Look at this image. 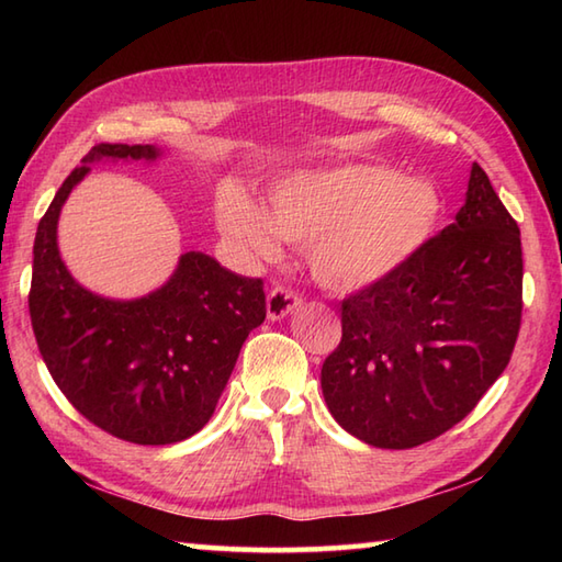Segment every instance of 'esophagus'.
<instances>
[{"mask_svg":"<svg viewBox=\"0 0 562 562\" xmlns=\"http://www.w3.org/2000/svg\"><path fill=\"white\" fill-rule=\"evenodd\" d=\"M300 304H302L300 294L292 292L290 288H282V284H278V288H272L268 292V318L270 321L284 318L288 314H292Z\"/></svg>","mask_w":562,"mask_h":562,"instance_id":"34e87169","label":"esophagus"}]
</instances>
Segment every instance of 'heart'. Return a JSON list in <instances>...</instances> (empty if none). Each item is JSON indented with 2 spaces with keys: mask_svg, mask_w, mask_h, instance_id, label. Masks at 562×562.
Here are the masks:
<instances>
[{
  "mask_svg": "<svg viewBox=\"0 0 562 562\" xmlns=\"http://www.w3.org/2000/svg\"><path fill=\"white\" fill-rule=\"evenodd\" d=\"M432 183L379 164L292 176L270 195V217L241 193L220 205V224L258 258L278 254V234L312 246L314 278L333 292L372 288L401 270L439 220Z\"/></svg>",
  "mask_w": 562,
  "mask_h": 562,
  "instance_id": "heart-1",
  "label": "heart"
}]
</instances>
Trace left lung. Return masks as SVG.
<instances>
[{"label":"left lung","mask_w":562,"mask_h":562,"mask_svg":"<svg viewBox=\"0 0 562 562\" xmlns=\"http://www.w3.org/2000/svg\"><path fill=\"white\" fill-rule=\"evenodd\" d=\"M519 226L473 164L457 222L340 304L321 367L330 415L379 449H413L469 415L509 364L521 326Z\"/></svg>","instance_id":"obj_1"}]
</instances>
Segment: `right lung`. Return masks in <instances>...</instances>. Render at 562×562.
<instances>
[{
  "label": "right lung",
  "mask_w": 562,
  "mask_h": 562,
  "mask_svg": "<svg viewBox=\"0 0 562 562\" xmlns=\"http://www.w3.org/2000/svg\"><path fill=\"white\" fill-rule=\"evenodd\" d=\"M157 159L151 145L91 147L43 214L33 244L31 326L65 398L133 445H173L207 425L248 333L266 321L260 278H241L190 250L173 278L142 300L115 302L71 280L57 217L91 161Z\"/></svg>",
  "instance_id": "1"
}]
</instances>
